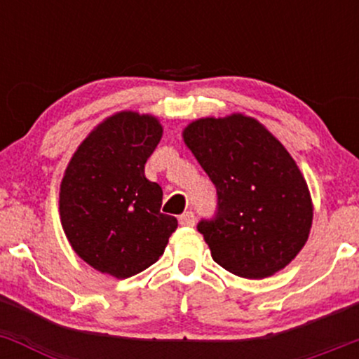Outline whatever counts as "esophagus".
Segmentation results:
<instances>
[{
  "mask_svg": "<svg viewBox=\"0 0 359 359\" xmlns=\"http://www.w3.org/2000/svg\"><path fill=\"white\" fill-rule=\"evenodd\" d=\"M179 222L180 226H185V228H192V226L196 224V216H194L192 211H187L179 217Z\"/></svg>",
  "mask_w": 359,
  "mask_h": 359,
  "instance_id": "34e87169",
  "label": "esophagus"
}]
</instances>
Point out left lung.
<instances>
[{
  "label": "left lung",
  "mask_w": 359,
  "mask_h": 359,
  "mask_svg": "<svg viewBox=\"0 0 359 359\" xmlns=\"http://www.w3.org/2000/svg\"><path fill=\"white\" fill-rule=\"evenodd\" d=\"M182 137L217 192L214 217L197 224L214 262L245 278L285 269L312 226L307 182L285 147L245 114L197 119Z\"/></svg>",
  "instance_id": "left-lung-1"
}]
</instances>
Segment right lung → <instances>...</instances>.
<instances>
[{
    "label": "right lung",
    "mask_w": 359,
    "mask_h": 359,
    "mask_svg": "<svg viewBox=\"0 0 359 359\" xmlns=\"http://www.w3.org/2000/svg\"><path fill=\"white\" fill-rule=\"evenodd\" d=\"M162 138L150 114L121 111L94 128L65 168L60 221L72 250L101 273L128 278L163 255L177 229L145 163Z\"/></svg>",
    "instance_id": "right-lung-1"
}]
</instances>
